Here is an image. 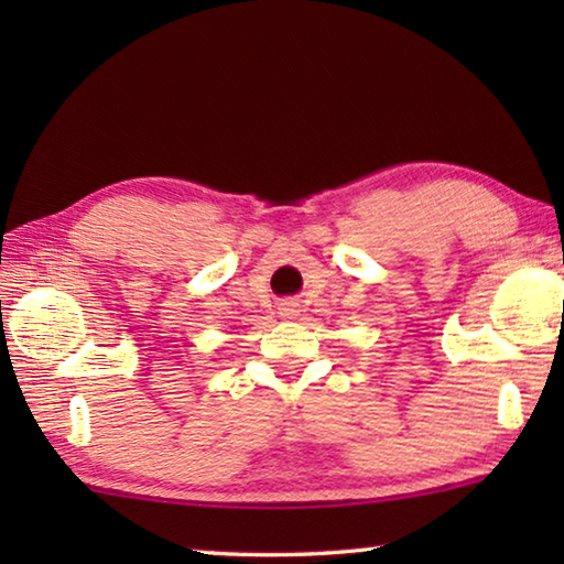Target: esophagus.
Listing matches in <instances>:
<instances>
[{
  "mask_svg": "<svg viewBox=\"0 0 564 564\" xmlns=\"http://www.w3.org/2000/svg\"><path fill=\"white\" fill-rule=\"evenodd\" d=\"M281 316H285V318L299 316V303H295V301H285V303H281Z\"/></svg>",
  "mask_w": 564,
  "mask_h": 564,
  "instance_id": "1",
  "label": "esophagus"
}]
</instances>
